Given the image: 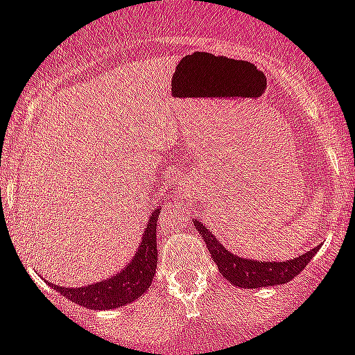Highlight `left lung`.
<instances>
[{
	"label": "left lung",
	"instance_id": "left-lung-1",
	"mask_svg": "<svg viewBox=\"0 0 355 355\" xmlns=\"http://www.w3.org/2000/svg\"><path fill=\"white\" fill-rule=\"evenodd\" d=\"M196 228L199 234L202 235L204 242H206L207 250H209L211 257L216 263L220 273L227 278L230 284L237 285L241 288H259V287H275V285L287 284L293 277L300 273L304 268L307 266L314 254L318 252L320 247L307 250L306 254L293 259L285 261V263H273V261H252L239 257L235 254L228 252L213 234L209 228L204 227L200 221H196Z\"/></svg>",
	"mask_w": 355,
	"mask_h": 355
}]
</instances>
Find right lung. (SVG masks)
Listing matches in <instances>:
<instances>
[{
	"instance_id": "1",
	"label": "right lung",
	"mask_w": 355,
	"mask_h": 355,
	"mask_svg": "<svg viewBox=\"0 0 355 355\" xmlns=\"http://www.w3.org/2000/svg\"><path fill=\"white\" fill-rule=\"evenodd\" d=\"M159 213V207L153 211L141 247L132 257L130 264L123 271H120L116 277L82 288H65L58 287V285H49L55 287V290H58L67 299H70L71 302L89 307V309H116L125 304L134 302L135 299L144 295V292L151 287V282L155 278L157 264L156 221Z\"/></svg>"
}]
</instances>
